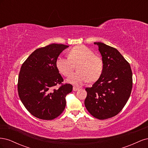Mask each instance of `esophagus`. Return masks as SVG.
Masks as SVG:
<instances>
[{"label": "esophagus", "instance_id": "obj_1", "mask_svg": "<svg viewBox=\"0 0 148 148\" xmlns=\"http://www.w3.org/2000/svg\"><path fill=\"white\" fill-rule=\"evenodd\" d=\"M79 89V88L78 87H77V86H73V90L74 91H78Z\"/></svg>", "mask_w": 148, "mask_h": 148}]
</instances>
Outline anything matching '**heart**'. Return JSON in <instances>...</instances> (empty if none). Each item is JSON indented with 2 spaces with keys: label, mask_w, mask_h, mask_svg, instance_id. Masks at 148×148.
I'll list each match as a JSON object with an SVG mask.
<instances>
[{
  "label": "heart",
  "mask_w": 148,
  "mask_h": 148,
  "mask_svg": "<svg viewBox=\"0 0 148 148\" xmlns=\"http://www.w3.org/2000/svg\"><path fill=\"white\" fill-rule=\"evenodd\" d=\"M77 66L78 72L70 75L67 81L76 86H81L89 79L95 82L101 75L104 64L102 58L94 54L90 49L84 45L75 46L70 51L69 57H59L56 61V66L60 72L68 77Z\"/></svg>",
  "instance_id": "obj_1"
}]
</instances>
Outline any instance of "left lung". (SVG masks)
I'll return each mask as SVG.
<instances>
[{"mask_svg":"<svg viewBox=\"0 0 148 148\" xmlns=\"http://www.w3.org/2000/svg\"><path fill=\"white\" fill-rule=\"evenodd\" d=\"M104 68L100 77L86 88L84 105L91 115L105 120L117 115L131 95L132 71L128 62L115 48L97 42Z\"/></svg>","mask_w":148,"mask_h":148,"instance_id":"8db88e82","label":"left lung"}]
</instances>
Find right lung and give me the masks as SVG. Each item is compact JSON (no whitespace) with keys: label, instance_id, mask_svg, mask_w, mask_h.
Returning a JSON list of instances; mask_svg holds the SVG:
<instances>
[{"label":"right lung","instance_id":"1","mask_svg":"<svg viewBox=\"0 0 148 148\" xmlns=\"http://www.w3.org/2000/svg\"><path fill=\"white\" fill-rule=\"evenodd\" d=\"M69 46L52 44L35 50L22 64L18 79L21 101L35 117L46 120L57 118L66 106L65 97L73 86L64 79L56 66L60 53ZM57 84L60 87H54Z\"/></svg>","mask_w":148,"mask_h":148}]
</instances>
